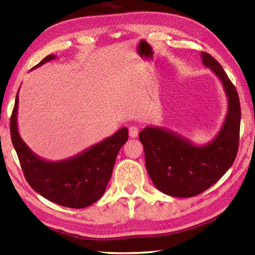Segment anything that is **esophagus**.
I'll use <instances>...</instances> for the list:
<instances>
[{
	"mask_svg": "<svg viewBox=\"0 0 255 255\" xmlns=\"http://www.w3.org/2000/svg\"><path fill=\"white\" fill-rule=\"evenodd\" d=\"M138 127L137 126H131L129 127V136H130L131 138H135L138 136Z\"/></svg>",
	"mask_w": 255,
	"mask_h": 255,
	"instance_id": "obj_1",
	"label": "esophagus"
}]
</instances>
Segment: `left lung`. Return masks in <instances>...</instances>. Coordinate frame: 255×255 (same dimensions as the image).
Masks as SVG:
<instances>
[{"instance_id": "left-lung-1", "label": "left lung", "mask_w": 255, "mask_h": 255, "mask_svg": "<svg viewBox=\"0 0 255 255\" xmlns=\"http://www.w3.org/2000/svg\"><path fill=\"white\" fill-rule=\"evenodd\" d=\"M201 58L222 81L227 96V115L217 136L208 144L195 145L166 128L148 126L139 132L149 178L159 191L172 197H193L210 188L233 165L239 149V94L213 56L202 51Z\"/></svg>"}]
</instances>
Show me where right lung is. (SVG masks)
<instances>
[{"mask_svg": "<svg viewBox=\"0 0 255 255\" xmlns=\"http://www.w3.org/2000/svg\"><path fill=\"white\" fill-rule=\"evenodd\" d=\"M55 58V55H48L33 68ZM18 94L19 91L10 120V133L30 187L46 199L68 208H85L94 204L105 193L119 149L128 139L127 127L75 156L46 161L34 154L19 135Z\"/></svg>", "mask_w": 255, "mask_h": 255, "instance_id": "1", "label": "right lung"}]
</instances>
